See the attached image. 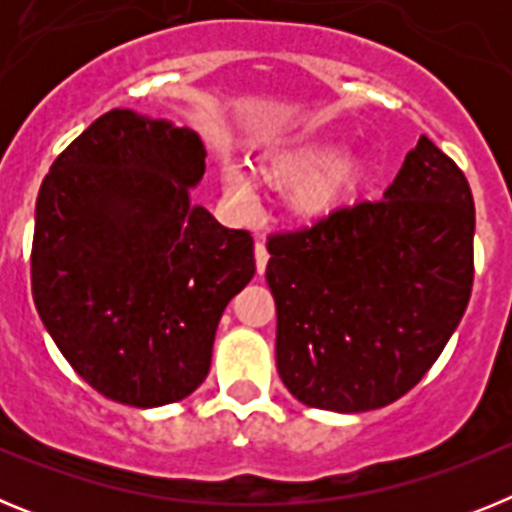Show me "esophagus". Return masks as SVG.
<instances>
[{"mask_svg":"<svg viewBox=\"0 0 512 512\" xmlns=\"http://www.w3.org/2000/svg\"><path fill=\"white\" fill-rule=\"evenodd\" d=\"M253 253H256V269H259V274H264L266 261H269V251H266L264 241H256V246H253Z\"/></svg>","mask_w":512,"mask_h":512,"instance_id":"obj_1","label":"esophagus"}]
</instances>
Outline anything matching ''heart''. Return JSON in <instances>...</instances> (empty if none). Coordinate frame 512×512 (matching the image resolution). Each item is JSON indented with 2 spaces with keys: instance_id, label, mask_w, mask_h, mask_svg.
<instances>
[{
  "instance_id": "heart-1",
  "label": "heart",
  "mask_w": 512,
  "mask_h": 512,
  "mask_svg": "<svg viewBox=\"0 0 512 512\" xmlns=\"http://www.w3.org/2000/svg\"><path fill=\"white\" fill-rule=\"evenodd\" d=\"M364 174V156L356 146L338 148V135H307L264 153L256 176L271 189H289V212L300 223H320L341 210ZM225 194L235 205L251 202L248 179L233 166L223 169Z\"/></svg>"
}]
</instances>
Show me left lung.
Here are the masks:
<instances>
[{"label":"left lung","instance_id":"left-lung-1","mask_svg":"<svg viewBox=\"0 0 512 512\" xmlns=\"http://www.w3.org/2000/svg\"><path fill=\"white\" fill-rule=\"evenodd\" d=\"M467 176L420 135L384 200L341 207L274 235L277 369L300 402L366 413L400 400L433 366L472 295Z\"/></svg>","mask_w":512,"mask_h":512}]
</instances>
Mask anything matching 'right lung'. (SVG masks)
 <instances>
[{
	"mask_svg": "<svg viewBox=\"0 0 512 512\" xmlns=\"http://www.w3.org/2000/svg\"><path fill=\"white\" fill-rule=\"evenodd\" d=\"M205 156L194 130L110 110L40 187L38 315L74 372L122 405L192 395L210 372L223 310L256 274L248 230L192 205Z\"/></svg>",
	"mask_w": 512,
	"mask_h": 512,
	"instance_id": "obj_1",
	"label": "right lung"
}]
</instances>
